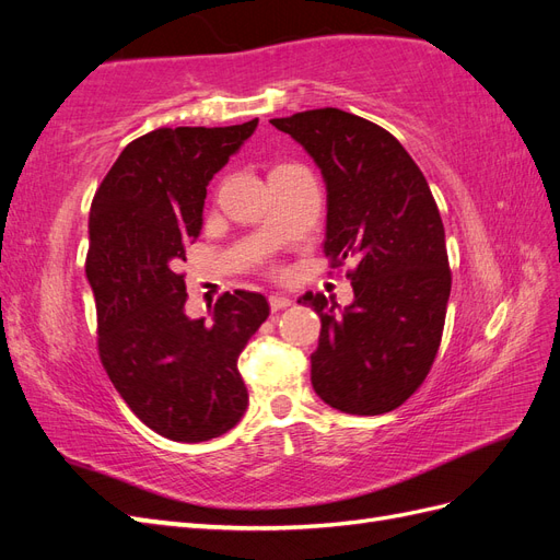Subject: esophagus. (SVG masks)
Segmentation results:
<instances>
[{
    "label": "esophagus",
    "mask_w": 560,
    "mask_h": 560,
    "mask_svg": "<svg viewBox=\"0 0 560 560\" xmlns=\"http://www.w3.org/2000/svg\"><path fill=\"white\" fill-rule=\"evenodd\" d=\"M268 303H270V311L278 313V311L290 308V306H292V299L284 296V294H270V296H268Z\"/></svg>",
    "instance_id": "1"
}]
</instances>
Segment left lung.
<instances>
[{"mask_svg": "<svg viewBox=\"0 0 560 560\" xmlns=\"http://www.w3.org/2000/svg\"><path fill=\"white\" fill-rule=\"evenodd\" d=\"M308 151L327 184L331 268L354 301L341 313L325 294L299 303L319 315L311 381L319 399L352 416L401 406L428 378L442 343L451 268L442 217L416 161L385 128L343 109L270 118Z\"/></svg>", "mask_w": 560, "mask_h": 560, "instance_id": "left-lung-1", "label": "left lung"}]
</instances>
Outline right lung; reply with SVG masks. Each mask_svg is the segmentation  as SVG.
I'll return each instance as SVG.
<instances>
[{
    "instance_id": "right-lung-1",
    "label": "right lung",
    "mask_w": 560,
    "mask_h": 560,
    "mask_svg": "<svg viewBox=\"0 0 560 560\" xmlns=\"http://www.w3.org/2000/svg\"><path fill=\"white\" fill-rule=\"evenodd\" d=\"M257 124L151 130L121 151L91 202L100 362L130 411L173 442H208L247 409L238 358L268 301L235 290L217 299L212 322L186 317L179 264L200 233L210 179Z\"/></svg>"
}]
</instances>
